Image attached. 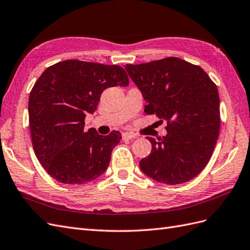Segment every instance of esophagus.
Returning a JSON list of instances; mask_svg holds the SVG:
<instances>
[{"label": "esophagus", "instance_id": "obj_1", "mask_svg": "<svg viewBox=\"0 0 250 250\" xmlns=\"http://www.w3.org/2000/svg\"><path fill=\"white\" fill-rule=\"evenodd\" d=\"M135 135L133 133H130V132H124L122 133V139L123 140H131V139H134Z\"/></svg>", "mask_w": 250, "mask_h": 250}]
</instances>
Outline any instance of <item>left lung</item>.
<instances>
[{
	"label": "left lung",
	"instance_id": "obj_1",
	"mask_svg": "<svg viewBox=\"0 0 250 250\" xmlns=\"http://www.w3.org/2000/svg\"><path fill=\"white\" fill-rule=\"evenodd\" d=\"M142 92L147 115L167 122V134L140 162L147 176L167 185L193 179L208 165L220 130V100L215 83L199 65L177 57L126 64Z\"/></svg>",
	"mask_w": 250,
	"mask_h": 250
}]
</instances>
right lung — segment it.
<instances>
[{
	"mask_svg": "<svg viewBox=\"0 0 250 250\" xmlns=\"http://www.w3.org/2000/svg\"><path fill=\"white\" fill-rule=\"evenodd\" d=\"M129 84L122 66L70 59L49 66L29 97L34 153L49 175L65 185H82L107 169L121 134L84 129L86 113L97 109L103 90Z\"/></svg>",
	"mask_w": 250,
	"mask_h": 250,
	"instance_id": "right-lung-1",
	"label": "right lung"
}]
</instances>
